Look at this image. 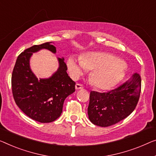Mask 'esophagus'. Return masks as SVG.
Listing matches in <instances>:
<instances>
[{
    "label": "esophagus",
    "instance_id": "esophagus-1",
    "mask_svg": "<svg viewBox=\"0 0 156 156\" xmlns=\"http://www.w3.org/2000/svg\"><path fill=\"white\" fill-rule=\"evenodd\" d=\"M75 87H76V90H80V89H83V86L82 85L78 84V83H77V84L76 85Z\"/></svg>",
    "mask_w": 156,
    "mask_h": 156
}]
</instances>
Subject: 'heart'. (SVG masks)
Segmentation results:
<instances>
[{
	"label": "heart",
	"mask_w": 156,
	"mask_h": 156,
	"mask_svg": "<svg viewBox=\"0 0 156 156\" xmlns=\"http://www.w3.org/2000/svg\"><path fill=\"white\" fill-rule=\"evenodd\" d=\"M67 68L73 78H78L88 69L92 70L90 79L95 87L106 90L118 84L124 76L122 62L108 52H91L82 59L71 56L67 60Z\"/></svg>",
	"instance_id": "b5f03b06"
}]
</instances>
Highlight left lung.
I'll return each instance as SVG.
<instances>
[{
    "label": "left lung",
    "instance_id": "left-lung-1",
    "mask_svg": "<svg viewBox=\"0 0 156 156\" xmlns=\"http://www.w3.org/2000/svg\"><path fill=\"white\" fill-rule=\"evenodd\" d=\"M141 77L134 73L119 87L108 92H90L88 118L93 124L108 127L131 114L138 103L141 92Z\"/></svg>",
    "mask_w": 156,
    "mask_h": 156
}]
</instances>
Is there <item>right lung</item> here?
Here are the masks:
<instances>
[{
  "label": "right lung",
  "instance_id": "1",
  "mask_svg": "<svg viewBox=\"0 0 156 156\" xmlns=\"http://www.w3.org/2000/svg\"><path fill=\"white\" fill-rule=\"evenodd\" d=\"M48 50L56 54L53 42L34 45L18 56L12 74V90L15 103L36 121H55L61 115L65 99L75 92L76 83L66 73L64 57L57 58L59 67L50 77L38 78L31 71L33 53Z\"/></svg>",
  "mask_w": 156,
  "mask_h": 156
}]
</instances>
